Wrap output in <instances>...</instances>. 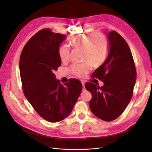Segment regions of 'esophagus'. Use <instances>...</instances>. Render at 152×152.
<instances>
[{"label": "esophagus", "mask_w": 152, "mask_h": 152, "mask_svg": "<svg viewBox=\"0 0 152 152\" xmlns=\"http://www.w3.org/2000/svg\"><path fill=\"white\" fill-rule=\"evenodd\" d=\"M81 82H82V86H83V87H84V85H85V82H84L83 80H82V81H81Z\"/></svg>", "instance_id": "obj_1"}]
</instances>
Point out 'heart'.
Masks as SVG:
<instances>
[{
    "label": "heart",
    "mask_w": 152,
    "mask_h": 152,
    "mask_svg": "<svg viewBox=\"0 0 152 152\" xmlns=\"http://www.w3.org/2000/svg\"><path fill=\"white\" fill-rule=\"evenodd\" d=\"M70 43L74 48L83 50V59L85 61L71 67L72 73L77 77H85L91 70L92 64L94 66H100L107 56V40L100 32L77 35L72 38ZM70 54V51L67 45H63L59 48V55L62 62L69 60Z\"/></svg>",
    "instance_id": "1"
}]
</instances>
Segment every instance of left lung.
Wrapping results in <instances>:
<instances>
[{
	"mask_svg": "<svg viewBox=\"0 0 152 152\" xmlns=\"http://www.w3.org/2000/svg\"><path fill=\"white\" fill-rule=\"evenodd\" d=\"M106 36L109 44L107 56L92 75L104 85L100 87L86 82L85 86L92 94L89 106L93 114L111 121L121 115L131 101L137 73L131 49L124 39L115 31Z\"/></svg>",
	"mask_w": 152,
	"mask_h": 152,
	"instance_id": "8db88e82",
	"label": "left lung"
}]
</instances>
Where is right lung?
I'll list each match as a JSON object with an SVG mask.
<instances>
[{
	"label": "right lung",
	"mask_w": 152,
	"mask_h": 152,
	"mask_svg": "<svg viewBox=\"0 0 152 152\" xmlns=\"http://www.w3.org/2000/svg\"><path fill=\"white\" fill-rule=\"evenodd\" d=\"M66 38L49 29L41 30L27 42L20 58L24 94L36 112L52 123L68 117L82 90L79 80L63 85L53 73L61 64L59 48Z\"/></svg>",
	"instance_id": "obj_1"
}]
</instances>
